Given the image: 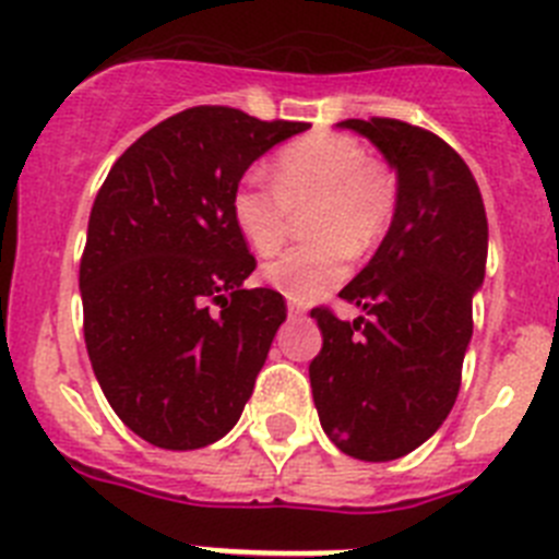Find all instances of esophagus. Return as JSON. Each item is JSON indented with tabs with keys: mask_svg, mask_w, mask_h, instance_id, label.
<instances>
[{
	"mask_svg": "<svg viewBox=\"0 0 559 559\" xmlns=\"http://www.w3.org/2000/svg\"><path fill=\"white\" fill-rule=\"evenodd\" d=\"M288 313L290 316H305V313H308V305L299 302V299H288Z\"/></svg>",
	"mask_w": 559,
	"mask_h": 559,
	"instance_id": "esophagus-1",
	"label": "esophagus"
}]
</instances>
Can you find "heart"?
I'll list each match as a JSON object with an SVG mask.
<instances>
[{"instance_id": "obj_1", "label": "heart", "mask_w": 559, "mask_h": 559, "mask_svg": "<svg viewBox=\"0 0 559 559\" xmlns=\"http://www.w3.org/2000/svg\"><path fill=\"white\" fill-rule=\"evenodd\" d=\"M397 185L383 162L369 159L353 136L316 131L290 142L274 159V187L246 176L231 190L235 229L260 257L283 246L290 212L310 206L305 231L313 240L283 251L263 269L265 283L308 302L347 276L349 251L364 254L392 224Z\"/></svg>"}]
</instances>
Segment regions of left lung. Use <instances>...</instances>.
Listing matches in <instances>:
<instances>
[{"instance_id":"8db88e82","label":"left lung","mask_w":559,"mask_h":559,"mask_svg":"<svg viewBox=\"0 0 559 559\" xmlns=\"http://www.w3.org/2000/svg\"><path fill=\"white\" fill-rule=\"evenodd\" d=\"M338 128L383 153L397 204L367 269L338 294L367 319L310 310L324 338L310 386L338 451L392 462L433 437L456 403L487 265V215L471 167L437 133L389 117Z\"/></svg>"}]
</instances>
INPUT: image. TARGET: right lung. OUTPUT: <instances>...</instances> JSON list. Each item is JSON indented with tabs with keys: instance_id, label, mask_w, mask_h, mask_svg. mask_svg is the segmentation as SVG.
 Listing matches in <instances>:
<instances>
[{
	"instance_id": "1",
	"label": "right lung",
	"mask_w": 559,
	"mask_h": 559,
	"mask_svg": "<svg viewBox=\"0 0 559 559\" xmlns=\"http://www.w3.org/2000/svg\"><path fill=\"white\" fill-rule=\"evenodd\" d=\"M308 128L187 108L142 133L97 192L81 260L83 335L106 400L151 445H212L243 414L285 299L243 288L257 263L229 199L251 162Z\"/></svg>"
}]
</instances>
